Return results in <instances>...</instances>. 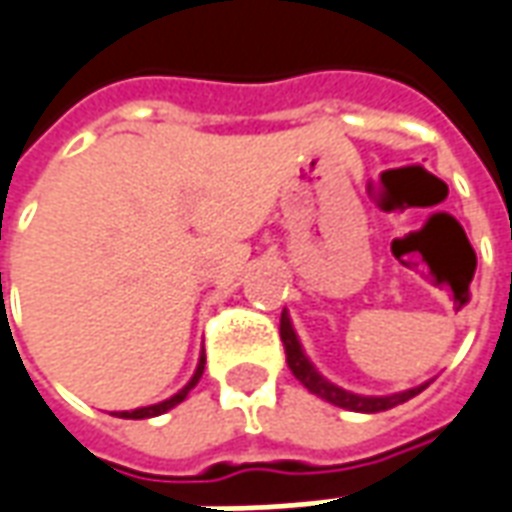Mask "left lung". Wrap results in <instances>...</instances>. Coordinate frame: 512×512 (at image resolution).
Instances as JSON below:
<instances>
[{
    "label": "left lung",
    "mask_w": 512,
    "mask_h": 512,
    "mask_svg": "<svg viewBox=\"0 0 512 512\" xmlns=\"http://www.w3.org/2000/svg\"><path fill=\"white\" fill-rule=\"evenodd\" d=\"M280 338L282 346H285V360H288V368L293 371V377L302 382L310 393H316V396L327 399L332 405L346 407V410H355V413H380V410H391V407L402 405V402L413 399L416 393H421L427 388V385H421V388H413V391L405 393H393V396H357V393L343 391L338 385L327 382L318 374L316 368L310 366V360H307L305 352H302V346L296 341V332H293L291 321H288L285 313H282L280 318Z\"/></svg>",
    "instance_id": "obj_1"
}]
</instances>
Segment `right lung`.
<instances>
[{
  "mask_svg": "<svg viewBox=\"0 0 512 512\" xmlns=\"http://www.w3.org/2000/svg\"><path fill=\"white\" fill-rule=\"evenodd\" d=\"M202 371H205V355H202V360H199V366H196V374L194 380L188 382L185 388H182L177 396H171V399H166V402H160V405H152V407H141V410H130V413H119L121 418H152V416H160V413H166V410H171V407H177L188 396V391L194 388L196 382H199V377H202Z\"/></svg>",
  "mask_w": 512,
  "mask_h": 512,
  "instance_id": "obj_1",
  "label": "right lung"
}]
</instances>
